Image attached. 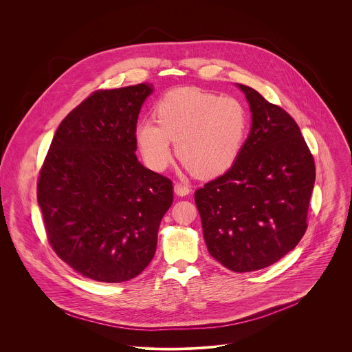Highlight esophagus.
<instances>
[{
	"mask_svg": "<svg viewBox=\"0 0 352 352\" xmlns=\"http://www.w3.org/2000/svg\"><path fill=\"white\" fill-rule=\"evenodd\" d=\"M173 190H175V194L179 195V197H186L191 192V187L188 184H184V183H176Z\"/></svg>",
	"mask_w": 352,
	"mask_h": 352,
	"instance_id": "obj_1",
	"label": "esophagus"
}]
</instances>
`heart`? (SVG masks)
Segmentation results:
<instances>
[{
	"mask_svg": "<svg viewBox=\"0 0 352 352\" xmlns=\"http://www.w3.org/2000/svg\"><path fill=\"white\" fill-rule=\"evenodd\" d=\"M155 122L141 120L135 127L140 151L153 170H164L176 154L188 170L203 177L228 172L243 151L250 115L232 96H218L197 88H177L157 101Z\"/></svg>",
	"mask_w": 352,
	"mask_h": 352,
	"instance_id": "b5f03b06",
	"label": "heart"
}]
</instances>
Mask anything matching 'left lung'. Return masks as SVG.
Returning a JSON list of instances; mask_svg holds the SVG:
<instances>
[{
	"instance_id": "8db88e82",
	"label": "left lung",
	"mask_w": 352,
	"mask_h": 352,
	"mask_svg": "<svg viewBox=\"0 0 352 352\" xmlns=\"http://www.w3.org/2000/svg\"><path fill=\"white\" fill-rule=\"evenodd\" d=\"M237 87L250 102V135L236 164L197 190L195 203L210 254L234 272H251L300 243L316 166L296 120L257 91Z\"/></svg>"
}]
</instances>
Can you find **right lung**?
Returning a JSON list of instances; mask_svg holds the SVG:
<instances>
[{"instance_id": "1", "label": "right lung", "mask_w": 352, "mask_h": 352, "mask_svg": "<svg viewBox=\"0 0 352 352\" xmlns=\"http://www.w3.org/2000/svg\"><path fill=\"white\" fill-rule=\"evenodd\" d=\"M149 84L96 91L56 129L38 182L47 239L85 278L120 283L151 261L172 182L137 158L135 127Z\"/></svg>"}]
</instances>
